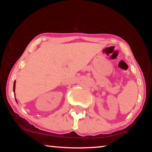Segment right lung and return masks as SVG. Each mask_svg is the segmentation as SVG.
I'll return each mask as SVG.
<instances>
[{"instance_id": "1", "label": "right lung", "mask_w": 152, "mask_h": 152, "mask_svg": "<svg viewBox=\"0 0 152 152\" xmlns=\"http://www.w3.org/2000/svg\"><path fill=\"white\" fill-rule=\"evenodd\" d=\"M15 81L14 82V85H13V92H15Z\"/></svg>"}]
</instances>
